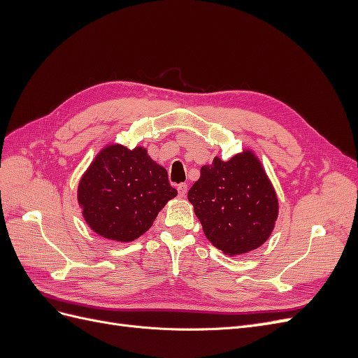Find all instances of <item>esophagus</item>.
Returning <instances> with one entry per match:
<instances>
[{
  "label": "esophagus",
  "instance_id": "34e87169",
  "mask_svg": "<svg viewBox=\"0 0 358 358\" xmlns=\"http://www.w3.org/2000/svg\"><path fill=\"white\" fill-rule=\"evenodd\" d=\"M178 192H179V197L180 199L187 197V192H188V185H187V183H180V185H178Z\"/></svg>",
  "mask_w": 358,
  "mask_h": 358
}]
</instances>
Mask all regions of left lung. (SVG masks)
Returning a JSON list of instances; mask_svg holds the SVG:
<instances>
[{"instance_id": "left-lung-1", "label": "left lung", "mask_w": 358, "mask_h": 358, "mask_svg": "<svg viewBox=\"0 0 358 358\" xmlns=\"http://www.w3.org/2000/svg\"><path fill=\"white\" fill-rule=\"evenodd\" d=\"M188 200L209 242L230 257L262 246L279 209L272 182L251 150L229 161L215 157L210 166H203Z\"/></svg>"}]
</instances>
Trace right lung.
<instances>
[{
	"instance_id": "1",
	"label": "right lung",
	"mask_w": 358,
	"mask_h": 358,
	"mask_svg": "<svg viewBox=\"0 0 358 358\" xmlns=\"http://www.w3.org/2000/svg\"><path fill=\"white\" fill-rule=\"evenodd\" d=\"M178 196L167 170L142 146L107 145L79 182L78 201L91 229L106 239L133 242Z\"/></svg>"
}]
</instances>
